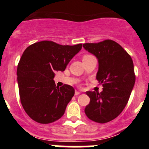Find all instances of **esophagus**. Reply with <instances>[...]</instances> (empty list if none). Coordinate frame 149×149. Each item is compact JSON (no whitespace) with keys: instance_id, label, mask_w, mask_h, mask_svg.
I'll use <instances>...</instances> for the list:
<instances>
[{"instance_id":"1","label":"esophagus","mask_w":149,"mask_h":149,"mask_svg":"<svg viewBox=\"0 0 149 149\" xmlns=\"http://www.w3.org/2000/svg\"><path fill=\"white\" fill-rule=\"evenodd\" d=\"M81 94V92H79V91H75V95H76V96H77V95H79V94Z\"/></svg>"}]
</instances>
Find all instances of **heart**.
Returning a JSON list of instances; mask_svg holds the SVG:
<instances>
[{"mask_svg":"<svg viewBox=\"0 0 149 149\" xmlns=\"http://www.w3.org/2000/svg\"><path fill=\"white\" fill-rule=\"evenodd\" d=\"M87 55H84V56H87ZM84 56H83V57H84Z\"/></svg>","mask_w":149,"mask_h":149,"instance_id":"heart-1","label":"heart"}]
</instances>
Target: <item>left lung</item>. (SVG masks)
<instances>
[{
    "label": "left lung",
    "mask_w": 149,
    "mask_h": 149,
    "mask_svg": "<svg viewBox=\"0 0 149 149\" xmlns=\"http://www.w3.org/2000/svg\"><path fill=\"white\" fill-rule=\"evenodd\" d=\"M83 47L98 60L97 79L103 91H87L90 103L85 109L89 119L107 123L119 116L128 102L135 84L133 60L119 44L111 40L85 43Z\"/></svg>",
    "instance_id": "1"
}]
</instances>
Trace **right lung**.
<instances>
[{"mask_svg":"<svg viewBox=\"0 0 149 149\" xmlns=\"http://www.w3.org/2000/svg\"><path fill=\"white\" fill-rule=\"evenodd\" d=\"M82 46L44 40L24 50L18 64L17 81L22 105L33 121L49 124L63 116L75 90L69 85L56 86L55 72L65 70Z\"/></svg>","mask_w":149,"mask_h":149,"instance_id":"add662e5","label":"right lung"}]
</instances>
